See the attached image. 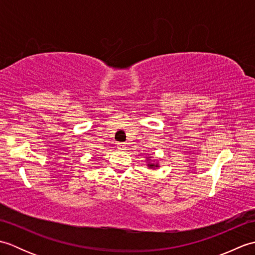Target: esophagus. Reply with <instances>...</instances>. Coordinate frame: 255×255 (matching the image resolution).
<instances>
[{"instance_id": "34e87169", "label": "esophagus", "mask_w": 255, "mask_h": 255, "mask_svg": "<svg viewBox=\"0 0 255 255\" xmlns=\"http://www.w3.org/2000/svg\"><path fill=\"white\" fill-rule=\"evenodd\" d=\"M117 148H118V150H126L127 144L124 142H119V143H117Z\"/></svg>"}]
</instances>
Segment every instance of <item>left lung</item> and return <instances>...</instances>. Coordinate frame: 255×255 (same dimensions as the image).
Wrapping results in <instances>:
<instances>
[{
  "instance_id": "8db88e82",
  "label": "left lung",
  "mask_w": 255,
  "mask_h": 255,
  "mask_svg": "<svg viewBox=\"0 0 255 255\" xmlns=\"http://www.w3.org/2000/svg\"><path fill=\"white\" fill-rule=\"evenodd\" d=\"M148 159H150V156H148ZM148 167H150V169H155V167H159V164L153 163V162H149Z\"/></svg>"
}]
</instances>
